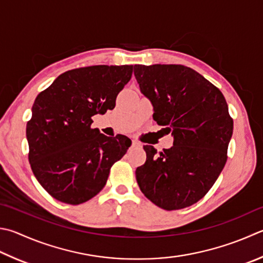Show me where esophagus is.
Here are the masks:
<instances>
[{"mask_svg":"<svg viewBox=\"0 0 263 263\" xmlns=\"http://www.w3.org/2000/svg\"><path fill=\"white\" fill-rule=\"evenodd\" d=\"M132 146H140V142L137 140H132Z\"/></svg>","mask_w":263,"mask_h":263,"instance_id":"obj_1","label":"esophagus"}]
</instances>
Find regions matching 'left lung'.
<instances>
[{"label": "left lung", "mask_w": 263, "mask_h": 263, "mask_svg": "<svg viewBox=\"0 0 263 263\" xmlns=\"http://www.w3.org/2000/svg\"><path fill=\"white\" fill-rule=\"evenodd\" d=\"M153 118L174 136V146L157 154L144 146L146 162L136 177L157 207L177 211L198 202L212 189L228 160L233 119L216 86L180 64L133 66Z\"/></svg>", "instance_id": "8db88e82"}]
</instances>
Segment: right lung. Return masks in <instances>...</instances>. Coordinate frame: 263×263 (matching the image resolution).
Returning <instances> with one entry per match:
<instances>
[{"label": "right lung", "instance_id": "add662e5", "mask_svg": "<svg viewBox=\"0 0 263 263\" xmlns=\"http://www.w3.org/2000/svg\"><path fill=\"white\" fill-rule=\"evenodd\" d=\"M133 65H92L69 70L37 95L27 122L28 161L52 198L80 204L106 185L112 164L125 155L126 136L107 137L92 117L115 108Z\"/></svg>", "mask_w": 263, "mask_h": 263}]
</instances>
